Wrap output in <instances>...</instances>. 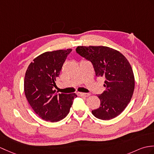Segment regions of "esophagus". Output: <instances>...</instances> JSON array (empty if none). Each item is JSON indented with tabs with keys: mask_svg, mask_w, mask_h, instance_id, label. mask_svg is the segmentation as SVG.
<instances>
[{
	"mask_svg": "<svg viewBox=\"0 0 154 154\" xmlns=\"http://www.w3.org/2000/svg\"><path fill=\"white\" fill-rule=\"evenodd\" d=\"M78 94H79V96H84V97H88V96L90 95L88 93H83V92H79Z\"/></svg>",
	"mask_w": 154,
	"mask_h": 154,
	"instance_id": "obj_1",
	"label": "esophagus"
}]
</instances>
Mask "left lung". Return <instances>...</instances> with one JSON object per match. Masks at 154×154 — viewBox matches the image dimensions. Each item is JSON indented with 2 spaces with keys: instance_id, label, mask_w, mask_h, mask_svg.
<instances>
[{
  "instance_id": "1",
  "label": "left lung",
  "mask_w": 154,
  "mask_h": 154,
  "mask_svg": "<svg viewBox=\"0 0 154 154\" xmlns=\"http://www.w3.org/2000/svg\"><path fill=\"white\" fill-rule=\"evenodd\" d=\"M76 52L92 63L96 76L105 79L106 91L98 95L100 106L92 113L102 120L118 116L130 102L134 89V73L128 61L119 51L107 46H77Z\"/></svg>"
}]
</instances>
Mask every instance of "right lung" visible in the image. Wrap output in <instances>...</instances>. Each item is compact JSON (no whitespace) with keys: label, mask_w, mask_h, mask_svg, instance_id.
<instances>
[{"label":"right lung","mask_w":154,"mask_h":154,"mask_svg":"<svg viewBox=\"0 0 154 154\" xmlns=\"http://www.w3.org/2000/svg\"><path fill=\"white\" fill-rule=\"evenodd\" d=\"M71 49L46 52L35 58L29 67L24 79V92L32 109L42 119L57 122L69 112L77 95L57 94L54 87Z\"/></svg>","instance_id":"add662e5"}]
</instances>
